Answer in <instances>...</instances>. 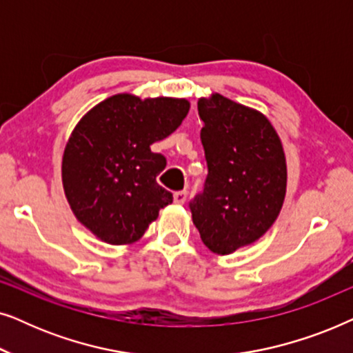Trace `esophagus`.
<instances>
[{"label": "esophagus", "instance_id": "34e87169", "mask_svg": "<svg viewBox=\"0 0 353 353\" xmlns=\"http://www.w3.org/2000/svg\"><path fill=\"white\" fill-rule=\"evenodd\" d=\"M186 196H188L186 191H176L175 194H173V201H175L176 204H185Z\"/></svg>", "mask_w": 353, "mask_h": 353}]
</instances>
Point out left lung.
<instances>
[{
    "instance_id": "1",
    "label": "left lung",
    "mask_w": 353,
    "mask_h": 353,
    "mask_svg": "<svg viewBox=\"0 0 353 353\" xmlns=\"http://www.w3.org/2000/svg\"><path fill=\"white\" fill-rule=\"evenodd\" d=\"M207 178L190 201L192 221L212 252L231 254L257 241L281 210L286 159L272 123L220 94L199 99Z\"/></svg>"
}]
</instances>
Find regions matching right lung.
Returning a JSON list of instances; mask_svg holds the SVG:
<instances>
[{
	"mask_svg": "<svg viewBox=\"0 0 353 353\" xmlns=\"http://www.w3.org/2000/svg\"><path fill=\"white\" fill-rule=\"evenodd\" d=\"M188 110L186 99L115 94L72 132L62 157L64 191L77 219L101 241L133 243L172 204V192L156 180L167 159L151 144L175 132Z\"/></svg>",
	"mask_w": 353,
	"mask_h": 353,
	"instance_id": "right-lung-1",
	"label": "right lung"
}]
</instances>
